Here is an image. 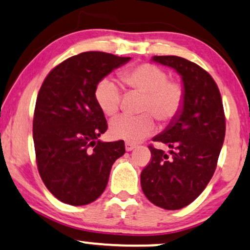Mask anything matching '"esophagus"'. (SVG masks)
I'll return each instance as SVG.
<instances>
[{
	"label": "esophagus",
	"instance_id": "1",
	"mask_svg": "<svg viewBox=\"0 0 250 250\" xmlns=\"http://www.w3.org/2000/svg\"><path fill=\"white\" fill-rule=\"evenodd\" d=\"M135 148H136V146H135V144L129 143V142L125 143V150H127V151H131V150H134Z\"/></svg>",
	"mask_w": 250,
	"mask_h": 250
}]
</instances>
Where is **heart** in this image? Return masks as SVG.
I'll list each match as a JSON object with an SVG mask.
<instances>
[{
  "instance_id": "heart-1",
  "label": "heart",
  "mask_w": 250,
  "mask_h": 250,
  "mask_svg": "<svg viewBox=\"0 0 250 250\" xmlns=\"http://www.w3.org/2000/svg\"><path fill=\"white\" fill-rule=\"evenodd\" d=\"M121 80L129 88L146 94L142 115H121L109 125V134L115 140L137 143L155 131V119L169 123L182 112L185 101L184 86L178 81L169 80V76L158 66L140 64L129 67L121 73ZM95 101L104 115L113 116L121 106V91L112 79H102L96 86Z\"/></svg>"
}]
</instances>
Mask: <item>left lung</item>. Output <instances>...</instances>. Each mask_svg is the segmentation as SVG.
I'll return each instance as SVG.
<instances>
[{"label":"left lung","instance_id":"left-lung-1","mask_svg":"<svg viewBox=\"0 0 250 250\" xmlns=\"http://www.w3.org/2000/svg\"><path fill=\"white\" fill-rule=\"evenodd\" d=\"M152 60L180 74L185 101L179 115L152 140L169 146V154L149 146L151 161L141 173V186L152 204L173 211L190 205L211 180L226 119L218 86L204 68L177 56H155Z\"/></svg>","mask_w":250,"mask_h":250}]
</instances>
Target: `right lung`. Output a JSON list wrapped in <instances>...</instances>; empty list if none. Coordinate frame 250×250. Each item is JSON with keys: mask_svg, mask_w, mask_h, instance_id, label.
Returning <instances> with one entry per match:
<instances>
[{"mask_svg": "<svg viewBox=\"0 0 250 250\" xmlns=\"http://www.w3.org/2000/svg\"><path fill=\"white\" fill-rule=\"evenodd\" d=\"M130 57L89 51L57 65L39 89L34 114L38 172L57 199L83 206L106 188L125 142H101L108 125L95 101L96 86Z\"/></svg>", "mask_w": 250, "mask_h": 250, "instance_id": "right-lung-1", "label": "right lung"}]
</instances>
